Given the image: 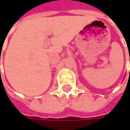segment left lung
Returning a JSON list of instances; mask_svg holds the SVG:
<instances>
[{
  "mask_svg": "<svg viewBox=\"0 0 130 130\" xmlns=\"http://www.w3.org/2000/svg\"><path fill=\"white\" fill-rule=\"evenodd\" d=\"M129 73H130V71H129Z\"/></svg>",
  "mask_w": 130,
  "mask_h": 130,
  "instance_id": "obj_1",
  "label": "left lung"
}]
</instances>
